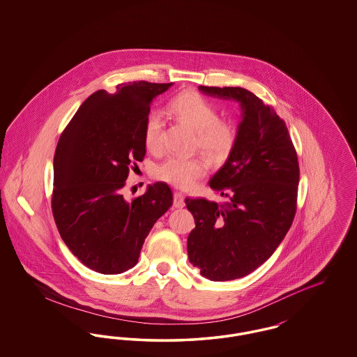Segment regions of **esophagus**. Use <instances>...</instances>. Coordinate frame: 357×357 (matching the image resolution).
I'll use <instances>...</instances> for the list:
<instances>
[{
    "label": "esophagus",
    "instance_id": "34e87169",
    "mask_svg": "<svg viewBox=\"0 0 357 357\" xmlns=\"http://www.w3.org/2000/svg\"><path fill=\"white\" fill-rule=\"evenodd\" d=\"M174 207H176V208L185 207V197L181 192L174 194Z\"/></svg>",
    "mask_w": 357,
    "mask_h": 357
}]
</instances>
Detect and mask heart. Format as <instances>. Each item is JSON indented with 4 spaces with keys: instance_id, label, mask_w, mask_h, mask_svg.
<instances>
[{
    "instance_id": "b5f03b06",
    "label": "heart",
    "mask_w": 357,
    "mask_h": 357,
    "mask_svg": "<svg viewBox=\"0 0 357 357\" xmlns=\"http://www.w3.org/2000/svg\"><path fill=\"white\" fill-rule=\"evenodd\" d=\"M170 109L176 119L197 132L198 146L210 158L221 159L231 151L237 137L234 126L220 120L217 108L199 93L187 91L178 95L171 102ZM163 128L165 120L162 114L153 109L147 115L144 123V143L147 149H160ZM206 171L207 163L201 158L186 159L171 156L156 167L155 176L179 188H191L197 185Z\"/></svg>"
}]
</instances>
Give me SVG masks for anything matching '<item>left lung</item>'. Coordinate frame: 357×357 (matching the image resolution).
<instances>
[{
    "label": "left lung",
    "mask_w": 357,
    "mask_h": 357,
    "mask_svg": "<svg viewBox=\"0 0 357 357\" xmlns=\"http://www.w3.org/2000/svg\"><path fill=\"white\" fill-rule=\"evenodd\" d=\"M198 89L241 108L236 143L208 182L227 202L186 198L195 220L187 238L190 262L207 280L230 281L255 272L287 236L296 214L298 160L285 121L253 92Z\"/></svg>",
    "instance_id": "left-lung-1"
}]
</instances>
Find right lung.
I'll return each instance as SVG.
<instances>
[{"mask_svg": "<svg viewBox=\"0 0 357 357\" xmlns=\"http://www.w3.org/2000/svg\"><path fill=\"white\" fill-rule=\"evenodd\" d=\"M170 84L134 82L85 100L60 136L53 159L52 211L72 255L102 274L134 268L144 239L172 204L156 182L134 201L121 188L130 166L146 155L144 123L153 99Z\"/></svg>", "mask_w": 357, "mask_h": 357, "instance_id": "add662e5", "label": "right lung"}]
</instances>
